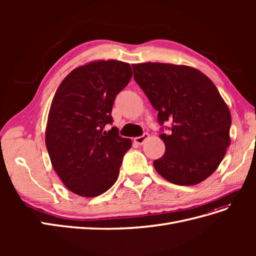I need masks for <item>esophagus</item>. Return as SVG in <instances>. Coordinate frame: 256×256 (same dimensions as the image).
<instances>
[{"label":"esophagus","mask_w":256,"mask_h":256,"mask_svg":"<svg viewBox=\"0 0 256 256\" xmlns=\"http://www.w3.org/2000/svg\"><path fill=\"white\" fill-rule=\"evenodd\" d=\"M150 138V134H144L143 136H136V138H134V143L136 144H138V145H142L147 138Z\"/></svg>","instance_id":"1"}]
</instances>
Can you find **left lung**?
<instances>
[{"label": "left lung", "mask_w": 256, "mask_h": 256, "mask_svg": "<svg viewBox=\"0 0 256 256\" xmlns=\"http://www.w3.org/2000/svg\"><path fill=\"white\" fill-rule=\"evenodd\" d=\"M132 68L160 125L172 122L171 131L159 136L166 152L154 168L175 184L202 182L218 168L230 144V112L218 88L190 66L148 62Z\"/></svg>", "instance_id": "8db88e82"}]
</instances>
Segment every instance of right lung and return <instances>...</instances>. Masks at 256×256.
<instances>
[{
    "label": "right lung",
    "instance_id": "right-lung-1",
    "mask_svg": "<svg viewBox=\"0 0 256 256\" xmlns=\"http://www.w3.org/2000/svg\"><path fill=\"white\" fill-rule=\"evenodd\" d=\"M132 69L120 60H94L74 68L52 99L46 146L52 166L72 192L94 198L109 190L120 174L130 138L112 124L116 95L129 83Z\"/></svg>",
    "mask_w": 256,
    "mask_h": 256
}]
</instances>
